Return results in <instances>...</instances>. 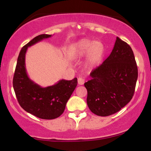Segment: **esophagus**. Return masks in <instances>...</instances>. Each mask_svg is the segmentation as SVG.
I'll use <instances>...</instances> for the list:
<instances>
[{"instance_id": "obj_1", "label": "esophagus", "mask_w": 151, "mask_h": 151, "mask_svg": "<svg viewBox=\"0 0 151 151\" xmlns=\"http://www.w3.org/2000/svg\"><path fill=\"white\" fill-rule=\"evenodd\" d=\"M78 84L79 85H83L84 83V79H83L82 78H78Z\"/></svg>"}]
</instances>
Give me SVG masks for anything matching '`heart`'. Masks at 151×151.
Returning <instances> with one entry per match:
<instances>
[{
    "mask_svg": "<svg viewBox=\"0 0 151 151\" xmlns=\"http://www.w3.org/2000/svg\"><path fill=\"white\" fill-rule=\"evenodd\" d=\"M71 55L78 58L86 54L85 65L87 68L95 67L102 58L104 53V46L100 41H93L88 39H81L73 45Z\"/></svg>",
    "mask_w": 151,
    "mask_h": 151,
    "instance_id": "1",
    "label": "heart"
}]
</instances>
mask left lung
Masks as SVG:
<instances>
[{
  "mask_svg": "<svg viewBox=\"0 0 151 151\" xmlns=\"http://www.w3.org/2000/svg\"><path fill=\"white\" fill-rule=\"evenodd\" d=\"M84 83L88 108L99 116L118 112L133 98L138 71L131 47L116 38L111 54L90 73Z\"/></svg>",
  "mask_w": 151,
  "mask_h": 151,
  "instance_id": "8db88e82",
  "label": "left lung"
}]
</instances>
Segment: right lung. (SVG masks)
Here are the masks:
<instances>
[{"mask_svg": "<svg viewBox=\"0 0 151 151\" xmlns=\"http://www.w3.org/2000/svg\"><path fill=\"white\" fill-rule=\"evenodd\" d=\"M52 35L41 34L22 47L18 55L13 78V86L20 106L39 118L52 119L63 114L66 104L78 84L77 78L60 80L56 84L42 87L29 78L25 67V54L28 47Z\"/></svg>", "mask_w": 151, "mask_h": 151, "instance_id": "obj_1", "label": "right lung"}]
</instances>
